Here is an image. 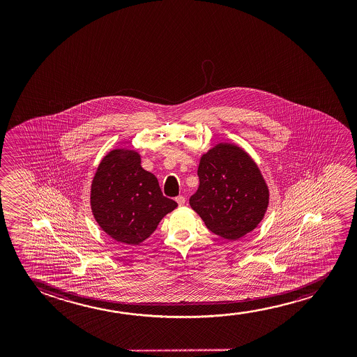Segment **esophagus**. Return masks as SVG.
Instances as JSON below:
<instances>
[{
  "instance_id": "esophagus-1",
  "label": "esophagus",
  "mask_w": 357,
  "mask_h": 357,
  "mask_svg": "<svg viewBox=\"0 0 357 357\" xmlns=\"http://www.w3.org/2000/svg\"><path fill=\"white\" fill-rule=\"evenodd\" d=\"M176 201L178 202V205L183 206L184 204H185V197L184 196H176Z\"/></svg>"
}]
</instances>
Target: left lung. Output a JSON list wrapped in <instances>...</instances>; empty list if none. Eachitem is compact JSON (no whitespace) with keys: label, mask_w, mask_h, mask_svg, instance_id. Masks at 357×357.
<instances>
[{"label":"left lung","mask_w":357,"mask_h":357,"mask_svg":"<svg viewBox=\"0 0 357 357\" xmlns=\"http://www.w3.org/2000/svg\"><path fill=\"white\" fill-rule=\"evenodd\" d=\"M200 185L190 206L215 234L236 240L264 218L269 192L251 157L233 144H218L201 157Z\"/></svg>","instance_id":"left-lung-1"}]
</instances>
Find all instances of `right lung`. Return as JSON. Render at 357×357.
<instances>
[{"instance_id": "right-lung-1", "label": "right lung", "mask_w": 357, "mask_h": 357, "mask_svg": "<svg viewBox=\"0 0 357 357\" xmlns=\"http://www.w3.org/2000/svg\"><path fill=\"white\" fill-rule=\"evenodd\" d=\"M140 163L137 152L112 150L100 162L91 184L95 220L105 233L123 244L142 243L178 206L163 196L156 176Z\"/></svg>"}]
</instances>
